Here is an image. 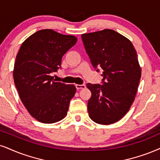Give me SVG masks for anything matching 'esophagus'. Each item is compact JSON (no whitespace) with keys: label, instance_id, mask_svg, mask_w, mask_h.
<instances>
[{"label":"esophagus","instance_id":"1","mask_svg":"<svg viewBox=\"0 0 160 160\" xmlns=\"http://www.w3.org/2000/svg\"><path fill=\"white\" fill-rule=\"evenodd\" d=\"M76 88L77 90L84 89V88H86V85L85 84H76Z\"/></svg>","mask_w":160,"mask_h":160}]
</instances>
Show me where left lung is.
Returning a JSON list of instances; mask_svg holds the SVG:
<instances>
[{
    "label": "left lung",
    "instance_id": "obj_1",
    "mask_svg": "<svg viewBox=\"0 0 160 160\" xmlns=\"http://www.w3.org/2000/svg\"><path fill=\"white\" fill-rule=\"evenodd\" d=\"M84 48L93 68L102 69V84H86L92 92L88 114L101 125L118 122L134 101L141 78V68L134 47L113 29L82 35Z\"/></svg>",
    "mask_w": 160,
    "mask_h": 160
}]
</instances>
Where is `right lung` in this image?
<instances>
[{
	"label": "right lung",
	"instance_id": "obj_1",
	"mask_svg": "<svg viewBox=\"0 0 160 160\" xmlns=\"http://www.w3.org/2000/svg\"><path fill=\"white\" fill-rule=\"evenodd\" d=\"M76 41L73 35L41 29L26 39L18 52L14 82L23 105L40 122L55 123L68 113L76 87L56 82L51 73L61 68L63 56Z\"/></svg>",
	"mask_w": 160,
	"mask_h": 160
}]
</instances>
